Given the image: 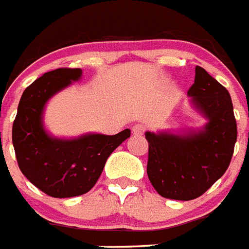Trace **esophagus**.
Wrapping results in <instances>:
<instances>
[{
  "instance_id": "esophagus-1",
  "label": "esophagus",
  "mask_w": 249,
  "mask_h": 249,
  "mask_svg": "<svg viewBox=\"0 0 249 249\" xmlns=\"http://www.w3.org/2000/svg\"><path fill=\"white\" fill-rule=\"evenodd\" d=\"M132 134L136 135V136H139V135H142L145 132V130H146V127L144 126V124H141V123H136V124H134L132 126Z\"/></svg>"
}]
</instances>
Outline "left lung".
<instances>
[{"instance_id": "1", "label": "left lung", "mask_w": 249, "mask_h": 249, "mask_svg": "<svg viewBox=\"0 0 249 249\" xmlns=\"http://www.w3.org/2000/svg\"><path fill=\"white\" fill-rule=\"evenodd\" d=\"M188 93L210 122L204 131L189 136L146 132L148 178L159 196L192 200L221 178L231 162L236 121L228 90L202 67Z\"/></svg>"}]
</instances>
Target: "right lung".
I'll return each mask as SVG.
<instances>
[{
    "label": "right lung",
    "instance_id": "obj_1",
    "mask_svg": "<svg viewBox=\"0 0 249 249\" xmlns=\"http://www.w3.org/2000/svg\"><path fill=\"white\" fill-rule=\"evenodd\" d=\"M81 74L78 68H59L36 79L24 90L13 123V145L21 174L53 198L89 192L100 178L108 157L131 135L126 128L112 136L96 134L57 140L43 131L45 103Z\"/></svg>",
    "mask_w": 249,
    "mask_h": 249
}]
</instances>
